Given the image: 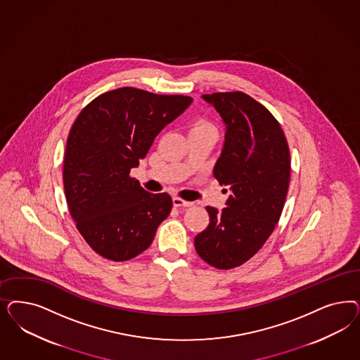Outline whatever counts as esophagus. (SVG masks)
<instances>
[{
  "instance_id": "34e87169",
  "label": "esophagus",
  "mask_w": 360,
  "mask_h": 360,
  "mask_svg": "<svg viewBox=\"0 0 360 360\" xmlns=\"http://www.w3.org/2000/svg\"><path fill=\"white\" fill-rule=\"evenodd\" d=\"M174 207H177V208H180V207H191L192 202L186 201V200H183V198H174Z\"/></svg>"
}]
</instances>
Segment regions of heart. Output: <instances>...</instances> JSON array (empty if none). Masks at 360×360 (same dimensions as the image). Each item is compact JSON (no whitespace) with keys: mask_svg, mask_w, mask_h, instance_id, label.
Returning a JSON list of instances; mask_svg holds the SVG:
<instances>
[{"mask_svg":"<svg viewBox=\"0 0 360 360\" xmlns=\"http://www.w3.org/2000/svg\"><path fill=\"white\" fill-rule=\"evenodd\" d=\"M202 131H214V132H217L216 127L210 122L205 120V119H198L191 126V134H193V132H202Z\"/></svg>","mask_w":360,"mask_h":360,"instance_id":"heart-1","label":"heart"}]
</instances>
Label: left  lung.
Here are the masks:
<instances>
[{
  "instance_id": "obj_1",
  "label": "left lung",
  "mask_w": 360,
  "mask_h": 360,
  "mask_svg": "<svg viewBox=\"0 0 360 360\" xmlns=\"http://www.w3.org/2000/svg\"><path fill=\"white\" fill-rule=\"evenodd\" d=\"M202 98L226 126L213 176L231 196L221 212L207 207L208 226L195 237V248L210 266L228 270L250 259L274 231L290 183V151L278 120L248 94Z\"/></svg>"
}]
</instances>
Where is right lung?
Wrapping results in <instances>:
<instances>
[{
    "label": "right lung",
    "mask_w": 360,
    "mask_h": 360,
    "mask_svg": "<svg viewBox=\"0 0 360 360\" xmlns=\"http://www.w3.org/2000/svg\"><path fill=\"white\" fill-rule=\"evenodd\" d=\"M192 101L120 87L77 116L63 160L65 196L77 229L98 255L116 262L135 258L171 213L168 193L147 192L129 172Z\"/></svg>",
    "instance_id": "add662e5"
}]
</instances>
